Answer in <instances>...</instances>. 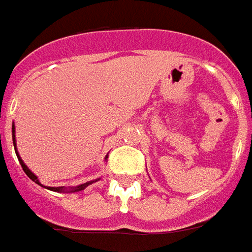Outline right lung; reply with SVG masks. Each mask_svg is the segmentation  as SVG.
<instances>
[{
	"label": "right lung",
	"mask_w": 252,
	"mask_h": 252,
	"mask_svg": "<svg viewBox=\"0 0 252 252\" xmlns=\"http://www.w3.org/2000/svg\"><path fill=\"white\" fill-rule=\"evenodd\" d=\"M13 144H16V140H14V126H13ZM17 158H19V162H20V164H21V167H23V170H24L25 174L28 175V177H30L31 180L33 181V182H36L37 185L43 186L40 184V182H39V180H37V177H36V175L33 174V173H32V171H31V170L28 169L27 166H25L24 162H23V160H21V158H20V157H19V154H17ZM90 184H92V182H86V184H83V185H79V186H77V188H72L71 191H79V190H83V189H85V188H86V186L90 185ZM47 189L54 190V191H62L63 188H47Z\"/></svg>",
	"instance_id": "1"
}]
</instances>
